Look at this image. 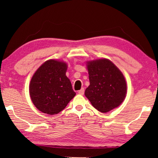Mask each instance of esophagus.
Masks as SVG:
<instances>
[{"mask_svg":"<svg viewBox=\"0 0 158 158\" xmlns=\"http://www.w3.org/2000/svg\"><path fill=\"white\" fill-rule=\"evenodd\" d=\"M78 93H79V94H80V95H84V88H82L81 90H79Z\"/></svg>","mask_w":158,"mask_h":158,"instance_id":"34e87169","label":"esophagus"}]
</instances>
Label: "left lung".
I'll return each mask as SVG.
<instances>
[{"instance_id":"1","label":"left lung","mask_w":158,"mask_h":158,"mask_svg":"<svg viewBox=\"0 0 158 158\" xmlns=\"http://www.w3.org/2000/svg\"><path fill=\"white\" fill-rule=\"evenodd\" d=\"M90 85L85 96L102 113L118 107L125 100L127 84L121 70L106 58L87 62Z\"/></svg>"}]
</instances>
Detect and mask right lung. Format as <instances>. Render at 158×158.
<instances>
[{
    "label": "right lung",
    "mask_w": 158,
    "mask_h": 158,
    "mask_svg": "<svg viewBox=\"0 0 158 158\" xmlns=\"http://www.w3.org/2000/svg\"><path fill=\"white\" fill-rule=\"evenodd\" d=\"M68 65L51 59L42 64L32 77L29 93L35 107L44 114H57L76 95L66 76Z\"/></svg>",
    "instance_id": "obj_1"
}]
</instances>
